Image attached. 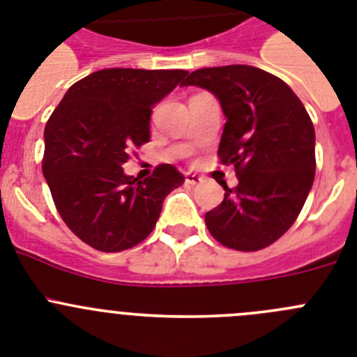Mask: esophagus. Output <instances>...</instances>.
Masks as SVG:
<instances>
[{
	"label": "esophagus",
	"instance_id": "34e87169",
	"mask_svg": "<svg viewBox=\"0 0 357 357\" xmlns=\"http://www.w3.org/2000/svg\"><path fill=\"white\" fill-rule=\"evenodd\" d=\"M184 181H185V184H188V185H197V184H200L204 178H202V176H198V175H195V173H185Z\"/></svg>",
	"mask_w": 357,
	"mask_h": 357
}]
</instances>
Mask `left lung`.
<instances>
[{
    "label": "left lung",
    "mask_w": 357,
    "mask_h": 357,
    "mask_svg": "<svg viewBox=\"0 0 357 357\" xmlns=\"http://www.w3.org/2000/svg\"><path fill=\"white\" fill-rule=\"evenodd\" d=\"M182 85L218 98L227 123L218 155L232 164L238 185L206 214L214 239L255 252L293 225L314 181V127L286 82L252 66L197 69Z\"/></svg>",
    "instance_id": "8db88e82"
}]
</instances>
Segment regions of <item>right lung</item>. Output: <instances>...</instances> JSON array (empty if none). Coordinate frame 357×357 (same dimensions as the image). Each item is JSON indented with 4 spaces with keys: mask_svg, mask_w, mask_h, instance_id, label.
<instances>
[{
    "mask_svg": "<svg viewBox=\"0 0 357 357\" xmlns=\"http://www.w3.org/2000/svg\"><path fill=\"white\" fill-rule=\"evenodd\" d=\"M184 69L112 68L73 84L44 128L43 173L56 211L102 252L150 234L164 198L184 184L172 164L139 181L123 172L128 151L150 141L151 109L184 80Z\"/></svg>",
    "mask_w": 357,
    "mask_h": 357,
    "instance_id": "right-lung-1",
    "label": "right lung"
}]
</instances>
